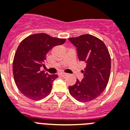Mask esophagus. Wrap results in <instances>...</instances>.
Segmentation results:
<instances>
[{"instance_id": "esophagus-1", "label": "esophagus", "mask_w": 130, "mask_h": 130, "mask_svg": "<svg viewBox=\"0 0 130 130\" xmlns=\"http://www.w3.org/2000/svg\"><path fill=\"white\" fill-rule=\"evenodd\" d=\"M60 75L62 76H65L67 75V74H66V73H64V72H61V73H60Z\"/></svg>"}]
</instances>
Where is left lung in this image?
<instances>
[{
  "instance_id": "1",
  "label": "left lung",
  "mask_w": 130,
  "mask_h": 130,
  "mask_svg": "<svg viewBox=\"0 0 130 130\" xmlns=\"http://www.w3.org/2000/svg\"><path fill=\"white\" fill-rule=\"evenodd\" d=\"M68 39L76 47L79 60L86 63L84 78L69 86V92L79 102L91 101L103 92L108 84L111 68L110 54L103 41L91 35Z\"/></svg>"
}]
</instances>
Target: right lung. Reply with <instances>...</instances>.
Instances as JSON below:
<instances>
[{
    "label": "right lung",
    "instance_id": "1",
    "mask_svg": "<svg viewBox=\"0 0 130 130\" xmlns=\"http://www.w3.org/2000/svg\"><path fill=\"white\" fill-rule=\"evenodd\" d=\"M65 39L52 37L45 33L30 35L20 43L13 62L14 80L20 92L33 100H40L51 93L57 74L41 71L46 55L56 45L64 44Z\"/></svg>",
    "mask_w": 130,
    "mask_h": 130
}]
</instances>
